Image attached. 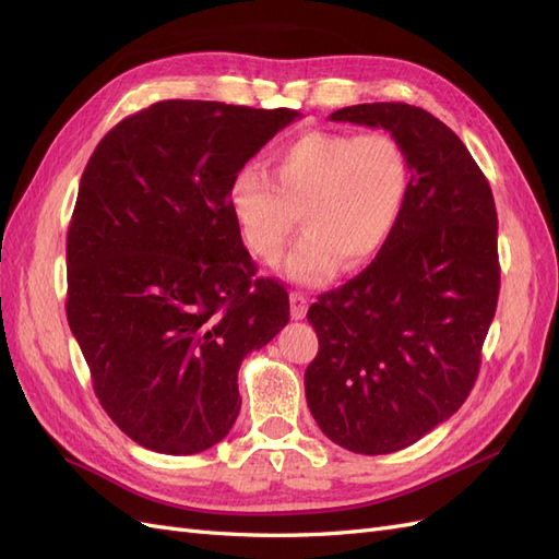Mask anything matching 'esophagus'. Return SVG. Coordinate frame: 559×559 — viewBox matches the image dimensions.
Returning a JSON list of instances; mask_svg holds the SVG:
<instances>
[{
	"label": "esophagus",
	"mask_w": 559,
	"mask_h": 559,
	"mask_svg": "<svg viewBox=\"0 0 559 559\" xmlns=\"http://www.w3.org/2000/svg\"><path fill=\"white\" fill-rule=\"evenodd\" d=\"M289 302H292V317L294 319H302L308 314V306H310V300H308V296L306 294H300V292H292V296H289Z\"/></svg>",
	"instance_id": "1"
}]
</instances>
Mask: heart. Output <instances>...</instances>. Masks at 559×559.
<instances>
[{
	"label": "heart",
	"mask_w": 559,
	"mask_h": 559,
	"mask_svg": "<svg viewBox=\"0 0 559 559\" xmlns=\"http://www.w3.org/2000/svg\"><path fill=\"white\" fill-rule=\"evenodd\" d=\"M413 167L386 132H306L273 158V179L259 167L233 177L228 202L253 257L275 263L300 226L286 263L298 282H324L337 263L357 270L373 261L405 212Z\"/></svg>",
	"instance_id": "1"
}]
</instances>
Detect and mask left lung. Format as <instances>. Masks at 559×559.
<instances>
[{"label":"left lung","instance_id":"left-lung-1","mask_svg":"<svg viewBox=\"0 0 559 559\" xmlns=\"http://www.w3.org/2000/svg\"><path fill=\"white\" fill-rule=\"evenodd\" d=\"M329 118L389 130L413 167L392 238L308 310L314 421L349 452L389 454L450 419L476 384L499 300L497 207L464 142L429 111L373 103Z\"/></svg>","mask_w":559,"mask_h":559}]
</instances>
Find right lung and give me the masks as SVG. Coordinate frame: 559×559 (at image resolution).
<instances>
[{"mask_svg":"<svg viewBox=\"0 0 559 559\" xmlns=\"http://www.w3.org/2000/svg\"><path fill=\"white\" fill-rule=\"evenodd\" d=\"M300 114L163 99L114 126L83 170L67 233V321L114 425L195 454L240 413L238 370L289 321L257 277L228 189Z\"/></svg>","mask_w":559,"mask_h":559,"instance_id":"add662e5","label":"right lung"}]
</instances>
